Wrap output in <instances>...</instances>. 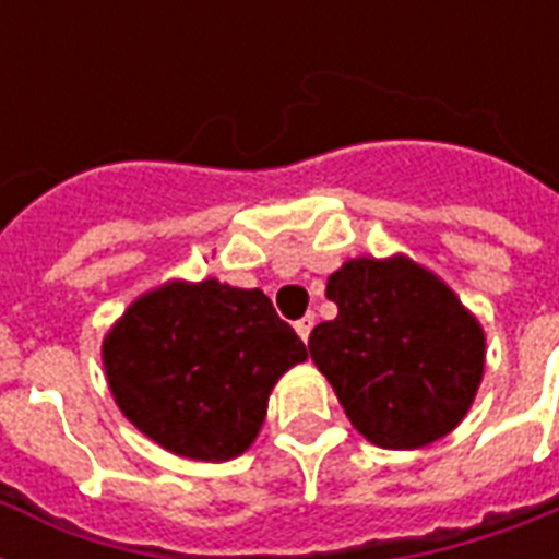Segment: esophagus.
<instances>
[{
    "label": "esophagus",
    "mask_w": 559,
    "mask_h": 559,
    "mask_svg": "<svg viewBox=\"0 0 559 559\" xmlns=\"http://www.w3.org/2000/svg\"><path fill=\"white\" fill-rule=\"evenodd\" d=\"M313 324H316V319L310 313H307L305 319H298V322H296V333H298V336H301V340L307 342V340H310V331H313Z\"/></svg>",
    "instance_id": "1"
}]
</instances>
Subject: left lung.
<instances>
[{"mask_svg":"<svg viewBox=\"0 0 559 559\" xmlns=\"http://www.w3.org/2000/svg\"><path fill=\"white\" fill-rule=\"evenodd\" d=\"M340 307L310 333V357L345 415L385 450H417L467 415L485 333L443 281L408 258H357L328 278Z\"/></svg>","mask_w":559,"mask_h":559,"instance_id":"left-lung-1","label":"left lung"}]
</instances>
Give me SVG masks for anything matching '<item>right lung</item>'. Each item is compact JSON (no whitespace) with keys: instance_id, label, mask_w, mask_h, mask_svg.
<instances>
[{"instance_id":"1","label":"right lung","mask_w":559,"mask_h":559,"mask_svg":"<svg viewBox=\"0 0 559 559\" xmlns=\"http://www.w3.org/2000/svg\"><path fill=\"white\" fill-rule=\"evenodd\" d=\"M307 359L261 289L209 278L165 284L104 340L109 389L127 420L174 455L228 461L254 441L272 385Z\"/></svg>"}]
</instances>
